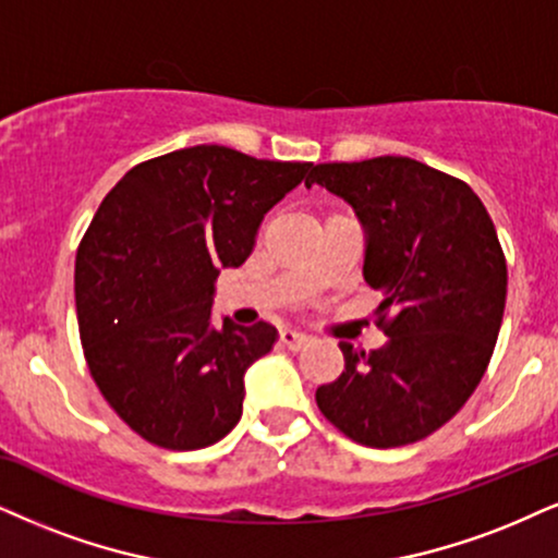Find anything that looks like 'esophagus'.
<instances>
[{
  "instance_id": "obj_1",
  "label": "esophagus",
  "mask_w": 558,
  "mask_h": 558,
  "mask_svg": "<svg viewBox=\"0 0 558 558\" xmlns=\"http://www.w3.org/2000/svg\"><path fill=\"white\" fill-rule=\"evenodd\" d=\"M279 339H281V343H284L287 349H292V352H300V349L307 347L311 336L302 333V331H294V328H281Z\"/></svg>"
}]
</instances>
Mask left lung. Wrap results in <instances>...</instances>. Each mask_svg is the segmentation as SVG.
I'll return each instance as SVG.
<instances>
[{
    "mask_svg": "<svg viewBox=\"0 0 558 558\" xmlns=\"http://www.w3.org/2000/svg\"><path fill=\"white\" fill-rule=\"evenodd\" d=\"M326 185L364 227V281L383 292L377 328L388 343L356 352L315 390L320 414L354 442L401 447L463 409L489 367L507 300L497 230L469 183L411 157L323 162Z\"/></svg>",
    "mask_w": 558,
    "mask_h": 558,
    "instance_id": "obj_1",
    "label": "left lung"
}]
</instances>
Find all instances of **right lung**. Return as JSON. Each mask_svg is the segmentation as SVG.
<instances>
[{
  "instance_id": "obj_1",
  "label": "right lung",
  "mask_w": 558,
  "mask_h": 558,
  "mask_svg": "<svg viewBox=\"0 0 558 558\" xmlns=\"http://www.w3.org/2000/svg\"><path fill=\"white\" fill-rule=\"evenodd\" d=\"M311 168L198 144L134 165L102 198L74 264L80 339L102 398L147 442L202 450L240 422L243 375L277 328L211 326L215 281Z\"/></svg>"
}]
</instances>
